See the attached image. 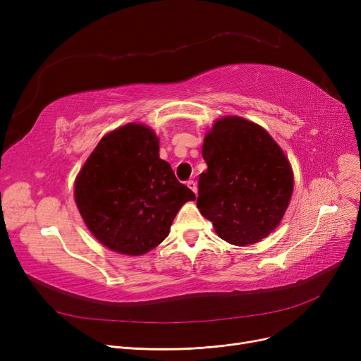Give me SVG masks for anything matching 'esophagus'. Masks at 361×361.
<instances>
[{
    "instance_id": "obj_1",
    "label": "esophagus",
    "mask_w": 361,
    "mask_h": 361,
    "mask_svg": "<svg viewBox=\"0 0 361 361\" xmlns=\"http://www.w3.org/2000/svg\"><path fill=\"white\" fill-rule=\"evenodd\" d=\"M187 187L190 188L192 192L197 193V184H196V181H195V180H188V181H187Z\"/></svg>"
}]
</instances>
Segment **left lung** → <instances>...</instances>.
<instances>
[{"label":"left lung","mask_w":361,"mask_h":361,"mask_svg":"<svg viewBox=\"0 0 361 361\" xmlns=\"http://www.w3.org/2000/svg\"><path fill=\"white\" fill-rule=\"evenodd\" d=\"M207 169L197 207L234 245L268 237L286 214L294 187L290 161L269 133L241 117L219 118L203 140Z\"/></svg>","instance_id":"1"}]
</instances>
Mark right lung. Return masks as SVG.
I'll return each instance as SVG.
<instances>
[{
	"label": "right lung",
	"instance_id": "add662e5",
	"mask_svg": "<svg viewBox=\"0 0 361 361\" xmlns=\"http://www.w3.org/2000/svg\"><path fill=\"white\" fill-rule=\"evenodd\" d=\"M74 199L101 244L140 256L166 238L180 207L196 196L159 158L154 130L128 123L94 147L74 181Z\"/></svg>",
	"mask_w": 361,
	"mask_h": 361
}]
</instances>
